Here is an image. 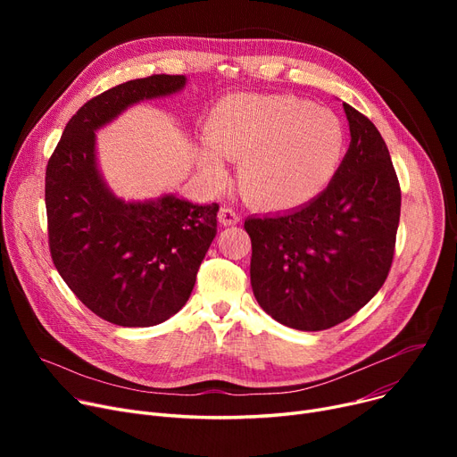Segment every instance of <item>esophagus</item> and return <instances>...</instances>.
<instances>
[{"mask_svg": "<svg viewBox=\"0 0 457 457\" xmlns=\"http://www.w3.org/2000/svg\"><path fill=\"white\" fill-rule=\"evenodd\" d=\"M219 219H220L222 226H237L238 222L243 220V216L238 214L235 209H231V207H224L220 211V214H219Z\"/></svg>", "mask_w": 457, "mask_h": 457, "instance_id": "obj_1", "label": "esophagus"}]
</instances>
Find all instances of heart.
<instances>
[{"instance_id":"1","label":"heart","mask_w":457,"mask_h":457,"mask_svg":"<svg viewBox=\"0 0 457 457\" xmlns=\"http://www.w3.org/2000/svg\"><path fill=\"white\" fill-rule=\"evenodd\" d=\"M212 150L202 155L214 181L226 179L218 157L241 162V187L257 205L289 209L326 187L341 162L339 118L293 96L238 94L216 104L207 118Z\"/></svg>"}]
</instances>
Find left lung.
I'll use <instances>...</instances> for the list:
<instances>
[{"mask_svg": "<svg viewBox=\"0 0 457 457\" xmlns=\"http://www.w3.org/2000/svg\"><path fill=\"white\" fill-rule=\"evenodd\" d=\"M350 148L320 195L300 209L246 219L255 300L283 326L320 331L367 305L386 283L400 222V183L386 140L343 104Z\"/></svg>", "mask_w": 457, "mask_h": 457, "instance_id": "left-lung-1", "label": "left lung"}]
</instances>
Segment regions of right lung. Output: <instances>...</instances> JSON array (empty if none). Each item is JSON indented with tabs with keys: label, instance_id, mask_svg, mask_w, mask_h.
<instances>
[{
	"label": "right lung",
	"instance_id": "1",
	"mask_svg": "<svg viewBox=\"0 0 457 457\" xmlns=\"http://www.w3.org/2000/svg\"><path fill=\"white\" fill-rule=\"evenodd\" d=\"M183 87L185 76L155 74L102 92L70 118L47 161L54 265L94 315L116 326H155L187 303L216 235L219 204L116 198L96 166L94 131L129 105Z\"/></svg>",
	"mask_w": 457,
	"mask_h": 457
}]
</instances>
